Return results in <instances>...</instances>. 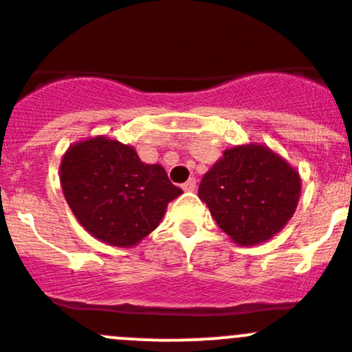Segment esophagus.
I'll return each instance as SVG.
<instances>
[{"mask_svg":"<svg viewBox=\"0 0 352 352\" xmlns=\"http://www.w3.org/2000/svg\"><path fill=\"white\" fill-rule=\"evenodd\" d=\"M182 189L187 190V192H190V190L196 189V179H189L187 182H184Z\"/></svg>","mask_w":352,"mask_h":352,"instance_id":"34e87169","label":"esophagus"}]
</instances>
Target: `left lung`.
<instances>
[{"mask_svg": "<svg viewBox=\"0 0 352 352\" xmlns=\"http://www.w3.org/2000/svg\"><path fill=\"white\" fill-rule=\"evenodd\" d=\"M197 194L225 234L237 244L254 245L274 237L291 220L301 179L265 146H235L203 177Z\"/></svg>", "mask_w": 352, "mask_h": 352, "instance_id": "obj_1", "label": "left lung"}]
</instances>
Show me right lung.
Returning <instances> with one entry per match:
<instances>
[{
	"mask_svg": "<svg viewBox=\"0 0 352 352\" xmlns=\"http://www.w3.org/2000/svg\"><path fill=\"white\" fill-rule=\"evenodd\" d=\"M65 199L82 227L110 245L131 248L151 234L166 204L182 194L160 165H146L134 148L94 138L65 153Z\"/></svg>",
	"mask_w": 352,
	"mask_h": 352,
	"instance_id": "obj_1",
	"label": "right lung"
}]
</instances>
